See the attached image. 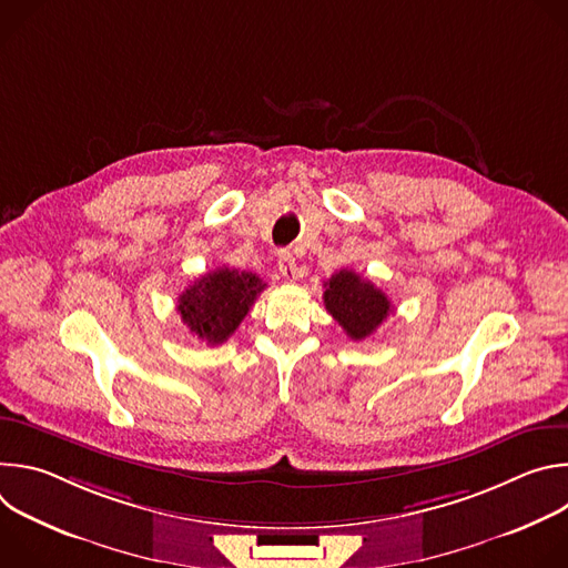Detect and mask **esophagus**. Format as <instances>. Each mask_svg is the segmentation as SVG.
Instances as JSON below:
<instances>
[{"instance_id": "34e87169", "label": "esophagus", "mask_w": 568, "mask_h": 568, "mask_svg": "<svg viewBox=\"0 0 568 568\" xmlns=\"http://www.w3.org/2000/svg\"><path fill=\"white\" fill-rule=\"evenodd\" d=\"M278 272L283 274V278L294 281L296 278V261L290 252H278Z\"/></svg>"}]
</instances>
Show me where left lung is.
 Wrapping results in <instances>:
<instances>
[{
  "mask_svg": "<svg viewBox=\"0 0 568 568\" xmlns=\"http://www.w3.org/2000/svg\"><path fill=\"white\" fill-rule=\"evenodd\" d=\"M323 303L355 342L366 339L390 312L388 296L353 270H342L323 283Z\"/></svg>",
  "mask_w": 568,
  "mask_h": 568,
  "instance_id": "left-lung-1",
  "label": "left lung"
}]
</instances>
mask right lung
<instances>
[{"mask_svg": "<svg viewBox=\"0 0 568 568\" xmlns=\"http://www.w3.org/2000/svg\"><path fill=\"white\" fill-rule=\"evenodd\" d=\"M263 290L265 283L252 272L217 267L186 287L178 312L200 342L217 346L235 333Z\"/></svg>", "mask_w": 568, "mask_h": 568, "instance_id": "right-lung-1", "label": "right lung"}]
</instances>
